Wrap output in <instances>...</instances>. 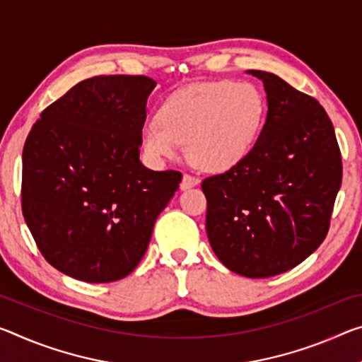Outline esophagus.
<instances>
[{"label": "esophagus", "instance_id": "esophagus-1", "mask_svg": "<svg viewBox=\"0 0 362 362\" xmlns=\"http://www.w3.org/2000/svg\"><path fill=\"white\" fill-rule=\"evenodd\" d=\"M198 183H199V179H197V177L185 174V175L182 177L180 188H182V190H188V188H192V187H194V185H198Z\"/></svg>", "mask_w": 362, "mask_h": 362}]
</instances>
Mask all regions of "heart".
Returning <instances> with one entry per match:
<instances>
[{
  "label": "heart",
  "instance_id": "1",
  "mask_svg": "<svg viewBox=\"0 0 362 362\" xmlns=\"http://www.w3.org/2000/svg\"><path fill=\"white\" fill-rule=\"evenodd\" d=\"M266 112V98L251 82L188 85L163 103L158 120L143 125V151L153 163H163L185 143L187 156L197 168L226 172L253 150Z\"/></svg>",
  "mask_w": 362,
  "mask_h": 362
}]
</instances>
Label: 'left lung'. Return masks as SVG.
Segmentation results:
<instances>
[{
    "instance_id": "8db88e82",
    "label": "left lung",
    "mask_w": 362,
    "mask_h": 362,
    "mask_svg": "<svg viewBox=\"0 0 362 362\" xmlns=\"http://www.w3.org/2000/svg\"><path fill=\"white\" fill-rule=\"evenodd\" d=\"M262 80L267 117L242 163L202 183L206 232L232 272L264 279L293 269L324 242L341 185V154L332 120L313 96L280 77Z\"/></svg>"
}]
</instances>
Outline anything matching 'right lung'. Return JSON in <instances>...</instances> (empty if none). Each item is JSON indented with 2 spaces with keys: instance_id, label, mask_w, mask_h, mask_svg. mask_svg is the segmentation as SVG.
I'll list each match as a JSON object with an SVG mask.
<instances>
[{
  "instance_id": "right-lung-1",
  "label": "right lung",
  "mask_w": 362,
  "mask_h": 362,
  "mask_svg": "<svg viewBox=\"0 0 362 362\" xmlns=\"http://www.w3.org/2000/svg\"><path fill=\"white\" fill-rule=\"evenodd\" d=\"M145 76H98L40 114L22 151V212L51 266L88 284L120 280L146 253L182 174L140 163Z\"/></svg>"
}]
</instances>
